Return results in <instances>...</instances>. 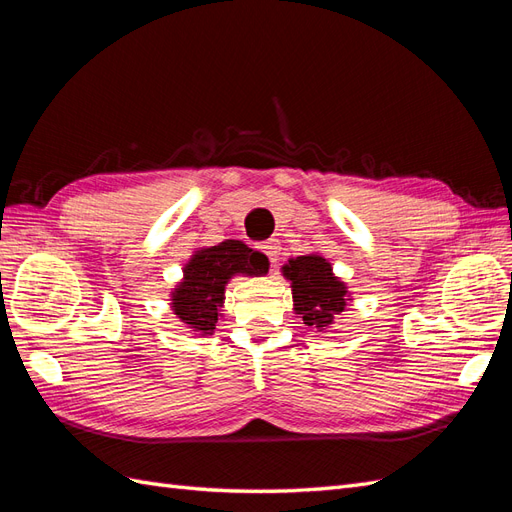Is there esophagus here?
Listing matches in <instances>:
<instances>
[{
  "instance_id": "esophagus-1",
  "label": "esophagus",
  "mask_w": 512,
  "mask_h": 512,
  "mask_svg": "<svg viewBox=\"0 0 512 512\" xmlns=\"http://www.w3.org/2000/svg\"><path fill=\"white\" fill-rule=\"evenodd\" d=\"M260 250L265 252L269 262H277V256H280V243H277V241H267L265 245L260 247Z\"/></svg>"
}]
</instances>
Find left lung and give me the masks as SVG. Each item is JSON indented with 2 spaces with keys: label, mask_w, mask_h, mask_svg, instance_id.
I'll return each mask as SVG.
<instances>
[{
  "label": "left lung",
  "mask_w": 512,
  "mask_h": 512,
  "mask_svg": "<svg viewBox=\"0 0 512 512\" xmlns=\"http://www.w3.org/2000/svg\"><path fill=\"white\" fill-rule=\"evenodd\" d=\"M284 275L292 282L294 312L303 318L305 327L324 331L333 318L344 312L346 286L333 275V269L322 256H299L288 260Z\"/></svg>",
  "instance_id": "1"
}]
</instances>
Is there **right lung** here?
<instances>
[{"label": "right lung", "instance_id": "obj_1", "mask_svg": "<svg viewBox=\"0 0 512 512\" xmlns=\"http://www.w3.org/2000/svg\"><path fill=\"white\" fill-rule=\"evenodd\" d=\"M267 258L245 243L228 239L200 250L185 265L183 282L173 292L175 314L198 333H213L218 309L224 301V286L235 273H267Z\"/></svg>", "mask_w": 512, "mask_h": 512}]
</instances>
